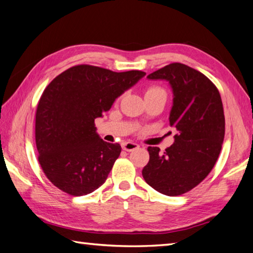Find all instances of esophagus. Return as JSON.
Wrapping results in <instances>:
<instances>
[{
  "mask_svg": "<svg viewBox=\"0 0 253 253\" xmlns=\"http://www.w3.org/2000/svg\"><path fill=\"white\" fill-rule=\"evenodd\" d=\"M137 148H139V145L138 144H135V142H124L123 144V149L126 150V151H132Z\"/></svg>",
  "mask_w": 253,
  "mask_h": 253,
  "instance_id": "1",
  "label": "esophagus"
}]
</instances>
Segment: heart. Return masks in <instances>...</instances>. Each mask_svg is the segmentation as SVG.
I'll return each instance as SVG.
<instances>
[{"label":"heart","mask_w":253,"mask_h":253,"mask_svg":"<svg viewBox=\"0 0 253 253\" xmlns=\"http://www.w3.org/2000/svg\"><path fill=\"white\" fill-rule=\"evenodd\" d=\"M156 90H163V89H160V88H158V87H150V88H148V89H147V91H146V94H148V93H151V91H156Z\"/></svg>","instance_id":"b5f03b06"}]
</instances>
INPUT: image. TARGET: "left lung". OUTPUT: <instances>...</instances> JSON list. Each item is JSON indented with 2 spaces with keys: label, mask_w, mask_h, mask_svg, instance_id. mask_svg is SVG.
<instances>
[{
  "label": "left lung",
  "mask_w": 253,
  "mask_h": 253,
  "mask_svg": "<svg viewBox=\"0 0 253 253\" xmlns=\"http://www.w3.org/2000/svg\"><path fill=\"white\" fill-rule=\"evenodd\" d=\"M147 79L169 82L173 103L169 125L174 142L162 154L148 147L149 162L142 169L145 181L163 195L179 196L208 176L224 138V114L219 90L203 73L171 63Z\"/></svg>",
  "instance_id": "left-lung-1"
}]
</instances>
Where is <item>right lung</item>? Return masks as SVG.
Listing matches in <instances>:
<instances>
[{"label": "right lung", "mask_w": 253, "mask_h": 253, "mask_svg": "<svg viewBox=\"0 0 253 253\" xmlns=\"http://www.w3.org/2000/svg\"><path fill=\"white\" fill-rule=\"evenodd\" d=\"M146 75L76 65L55 77L36 109L35 141L45 176L71 196H84L103 185L122 147L104 141L95 119Z\"/></svg>", "instance_id": "add662e5"}]
</instances>
